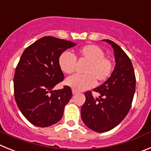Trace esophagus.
<instances>
[{"instance_id":"esophagus-1","label":"esophagus","mask_w":151,"mask_h":151,"mask_svg":"<svg viewBox=\"0 0 151 151\" xmlns=\"http://www.w3.org/2000/svg\"><path fill=\"white\" fill-rule=\"evenodd\" d=\"M77 92H77V90H75V89H72V93H73V95L77 94Z\"/></svg>"}]
</instances>
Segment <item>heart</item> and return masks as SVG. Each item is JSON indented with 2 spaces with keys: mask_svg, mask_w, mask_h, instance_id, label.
Segmentation results:
<instances>
[{
  "mask_svg": "<svg viewBox=\"0 0 151 151\" xmlns=\"http://www.w3.org/2000/svg\"><path fill=\"white\" fill-rule=\"evenodd\" d=\"M77 56L88 63L84 68V75H74L66 79L65 84L73 89L82 91L90 89L96 84V80L98 82H103L112 74V62L106 58L104 50L99 46H84L78 50ZM58 63L62 72L72 74L75 70L76 56L69 52H63L59 55Z\"/></svg>",
  "mask_w": 151,
  "mask_h": 151,
  "instance_id": "1",
  "label": "heart"
}]
</instances>
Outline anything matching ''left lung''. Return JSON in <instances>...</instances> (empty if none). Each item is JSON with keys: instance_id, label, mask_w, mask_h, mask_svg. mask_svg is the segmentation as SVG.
<instances>
[{"instance_id": "8db88e82", "label": "left lung", "mask_w": 151, "mask_h": 151, "mask_svg": "<svg viewBox=\"0 0 151 151\" xmlns=\"http://www.w3.org/2000/svg\"><path fill=\"white\" fill-rule=\"evenodd\" d=\"M106 41L114 49L115 68L111 77L93 89L99 94L93 97L91 91L85 92L86 101L81 108V118L88 128L105 132L116 127L128 114L135 91V71L126 52L116 43Z\"/></svg>"}]
</instances>
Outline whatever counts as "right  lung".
<instances>
[{
    "mask_svg": "<svg viewBox=\"0 0 151 151\" xmlns=\"http://www.w3.org/2000/svg\"><path fill=\"white\" fill-rule=\"evenodd\" d=\"M75 45L47 36L23 52L14 74V96L22 114L35 126L47 127L62 119L72 92L68 86L52 90L65 77L58 59L65 50Z\"/></svg>",
    "mask_w": 151,
    "mask_h": 151,
    "instance_id": "right-lung-1",
    "label": "right lung"
}]
</instances>
